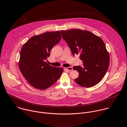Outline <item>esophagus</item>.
<instances>
[{"label": "esophagus", "instance_id": "1", "mask_svg": "<svg viewBox=\"0 0 127 127\" xmlns=\"http://www.w3.org/2000/svg\"><path fill=\"white\" fill-rule=\"evenodd\" d=\"M65 69L67 70H69V71H71V70H72V68L71 67H66V68H65Z\"/></svg>", "mask_w": 127, "mask_h": 127}]
</instances>
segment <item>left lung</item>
Masks as SVG:
<instances>
[{"instance_id": "8db88e82", "label": "left lung", "mask_w": 127, "mask_h": 127, "mask_svg": "<svg viewBox=\"0 0 127 127\" xmlns=\"http://www.w3.org/2000/svg\"><path fill=\"white\" fill-rule=\"evenodd\" d=\"M63 38L69 45L73 56L80 55L82 67L74 66L79 75L75 79L77 84L91 87L99 83L108 69L110 56L102 39L94 33L80 29L61 31Z\"/></svg>"}]
</instances>
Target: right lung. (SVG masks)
Listing matches in <instances>:
<instances>
[{
    "label": "right lung",
    "instance_id": "obj_1",
    "mask_svg": "<svg viewBox=\"0 0 127 127\" xmlns=\"http://www.w3.org/2000/svg\"><path fill=\"white\" fill-rule=\"evenodd\" d=\"M61 38L60 31L34 35L24 43L20 51L19 68L33 87L46 90L60 78L63 69L53 67L45 61L53 47Z\"/></svg>",
    "mask_w": 127,
    "mask_h": 127
}]
</instances>
